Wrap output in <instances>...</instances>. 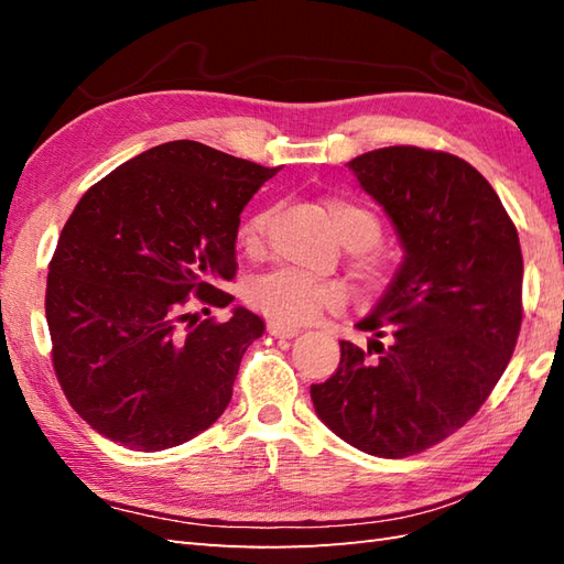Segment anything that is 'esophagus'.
<instances>
[{
  "mask_svg": "<svg viewBox=\"0 0 564 564\" xmlns=\"http://www.w3.org/2000/svg\"><path fill=\"white\" fill-rule=\"evenodd\" d=\"M269 332L273 334L275 339H293L301 334V327H293V325H281V322H269Z\"/></svg>",
  "mask_w": 564,
  "mask_h": 564,
  "instance_id": "34e87169",
  "label": "esophagus"
}]
</instances>
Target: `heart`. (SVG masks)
I'll return each instance as SVG.
<instances>
[{"mask_svg":"<svg viewBox=\"0 0 564 564\" xmlns=\"http://www.w3.org/2000/svg\"><path fill=\"white\" fill-rule=\"evenodd\" d=\"M325 210L329 223L341 242L354 251H366L378 245L380 239V220L378 215L344 196H332L325 200ZM269 210H257L245 218L239 225V245L247 251H257L263 245L267 235ZM368 281H378L386 263L376 257H364L358 261ZM247 301L254 305L261 315L281 325H303V322L315 319L325 310H339L346 303V289L337 281L315 279L303 271L293 269H275L263 275H257L247 285Z\"/></svg>","mask_w":564,"mask_h":564,"instance_id":"heart-1","label":"heart"}]
</instances>
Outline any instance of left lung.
Segmentation results:
<instances>
[{
  "instance_id": "8db88e82",
  "label": "left lung",
  "mask_w": 564,
  "mask_h": 564,
  "mask_svg": "<svg viewBox=\"0 0 564 564\" xmlns=\"http://www.w3.org/2000/svg\"><path fill=\"white\" fill-rule=\"evenodd\" d=\"M349 170L388 213L404 259L356 325L373 334L368 349L339 341V368L310 398L354 448L404 458L470 422L511 361L523 317L519 232L497 191L455 154L394 145L358 154Z\"/></svg>"
}]
</instances>
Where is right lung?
<instances>
[{
	"mask_svg": "<svg viewBox=\"0 0 564 564\" xmlns=\"http://www.w3.org/2000/svg\"><path fill=\"white\" fill-rule=\"evenodd\" d=\"M281 166L174 140L116 166L72 210L47 267L45 317L59 388L97 434L164 451L232 400L263 322L227 307L239 213Z\"/></svg>",
	"mask_w": 564,
	"mask_h": 564,
	"instance_id": "obj_1",
	"label": "right lung"
}]
</instances>
